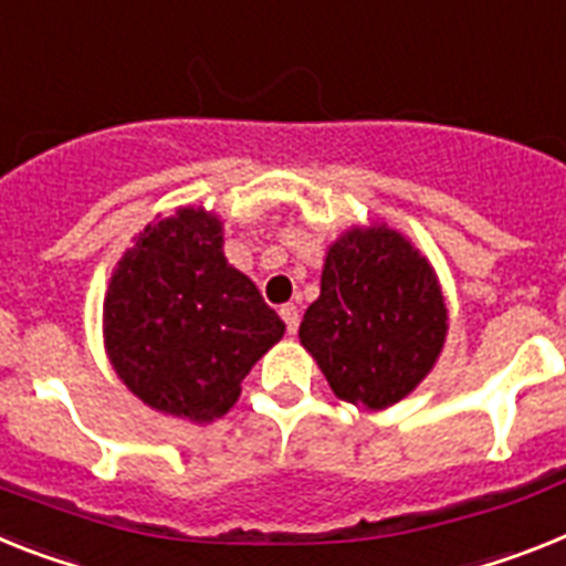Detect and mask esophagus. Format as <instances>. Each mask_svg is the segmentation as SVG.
<instances>
[{
	"mask_svg": "<svg viewBox=\"0 0 566 566\" xmlns=\"http://www.w3.org/2000/svg\"><path fill=\"white\" fill-rule=\"evenodd\" d=\"M282 319L287 325V334H296L298 331V307L296 305H282Z\"/></svg>",
	"mask_w": 566,
	"mask_h": 566,
	"instance_id": "34e87169",
	"label": "esophagus"
}]
</instances>
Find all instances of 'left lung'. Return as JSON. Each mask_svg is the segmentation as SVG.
I'll list each match as a JSON object with an SVG mask.
<instances>
[{
	"label": "left lung",
	"mask_w": 566,
	"mask_h": 566,
	"mask_svg": "<svg viewBox=\"0 0 566 566\" xmlns=\"http://www.w3.org/2000/svg\"><path fill=\"white\" fill-rule=\"evenodd\" d=\"M446 334L449 311L434 268L386 221L350 227L327 247L319 298L298 325L331 391L368 411L415 391Z\"/></svg>",
	"instance_id": "left-lung-1"
}]
</instances>
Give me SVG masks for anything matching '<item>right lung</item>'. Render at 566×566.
<instances>
[{"label":"right lung","mask_w":566,"mask_h":566,"mask_svg":"<svg viewBox=\"0 0 566 566\" xmlns=\"http://www.w3.org/2000/svg\"><path fill=\"white\" fill-rule=\"evenodd\" d=\"M284 322L224 255V224L178 207L137 232L103 298V342L123 386L160 415L224 417Z\"/></svg>","instance_id":"add662e5"}]
</instances>
